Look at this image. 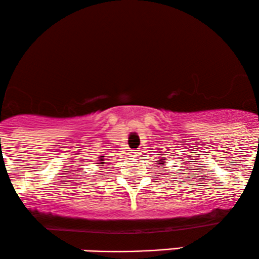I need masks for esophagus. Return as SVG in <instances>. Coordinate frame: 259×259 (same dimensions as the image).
I'll return each mask as SVG.
<instances>
[{
    "instance_id": "34e87169",
    "label": "esophagus",
    "mask_w": 259,
    "mask_h": 259,
    "mask_svg": "<svg viewBox=\"0 0 259 259\" xmlns=\"http://www.w3.org/2000/svg\"><path fill=\"white\" fill-rule=\"evenodd\" d=\"M130 153H132V154H130V156H132V157H139L140 156V152H138V151H133V152H130Z\"/></svg>"
}]
</instances>
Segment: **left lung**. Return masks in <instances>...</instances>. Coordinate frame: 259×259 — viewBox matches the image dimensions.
<instances>
[{
	"label": "left lung",
	"mask_w": 259,
	"mask_h": 259,
	"mask_svg": "<svg viewBox=\"0 0 259 259\" xmlns=\"http://www.w3.org/2000/svg\"><path fill=\"white\" fill-rule=\"evenodd\" d=\"M158 164H164V159H160V162L158 163Z\"/></svg>",
	"instance_id": "left-lung-1"
}]
</instances>
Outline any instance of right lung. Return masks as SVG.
I'll return each instance as SVG.
<instances>
[{"mask_svg":"<svg viewBox=\"0 0 259 259\" xmlns=\"http://www.w3.org/2000/svg\"><path fill=\"white\" fill-rule=\"evenodd\" d=\"M105 156H101L99 157V163H96V164H100V167H102V164H105V158H103Z\"/></svg>","mask_w":259,"mask_h":259,"instance_id":"right-lung-1","label":"right lung"}]
</instances>
